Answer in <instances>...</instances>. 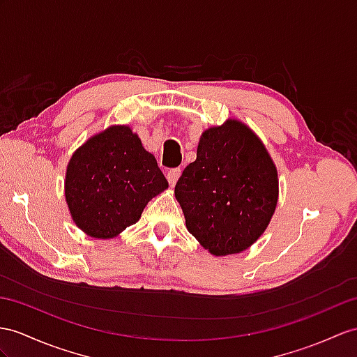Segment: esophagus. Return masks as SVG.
Masks as SVG:
<instances>
[{"label": "esophagus", "mask_w": 357, "mask_h": 357, "mask_svg": "<svg viewBox=\"0 0 357 357\" xmlns=\"http://www.w3.org/2000/svg\"><path fill=\"white\" fill-rule=\"evenodd\" d=\"M180 174H181V169L180 168H172V169H169L168 171V174H167V178H168V181H169V185L171 186H174L177 183V180H178V177H180Z\"/></svg>", "instance_id": "1"}]
</instances>
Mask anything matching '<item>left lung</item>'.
<instances>
[{
	"instance_id": "left-lung-1",
	"label": "left lung",
	"mask_w": 357,
	"mask_h": 357,
	"mask_svg": "<svg viewBox=\"0 0 357 357\" xmlns=\"http://www.w3.org/2000/svg\"><path fill=\"white\" fill-rule=\"evenodd\" d=\"M279 195L264 144L236 119L208 128L176 185L189 233L215 256L241 253L268 227Z\"/></svg>"
}]
</instances>
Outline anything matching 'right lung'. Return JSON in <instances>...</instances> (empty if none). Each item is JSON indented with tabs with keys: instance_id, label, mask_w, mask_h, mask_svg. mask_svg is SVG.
Listing matches in <instances>:
<instances>
[{
	"instance_id": "right-lung-1",
	"label": "right lung",
	"mask_w": 357,
	"mask_h": 357,
	"mask_svg": "<svg viewBox=\"0 0 357 357\" xmlns=\"http://www.w3.org/2000/svg\"><path fill=\"white\" fill-rule=\"evenodd\" d=\"M168 188L154 155L126 126L91 137L69 160L65 197L73 220L92 238L109 239L137 222Z\"/></svg>"
}]
</instances>
